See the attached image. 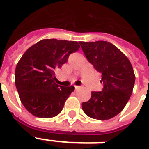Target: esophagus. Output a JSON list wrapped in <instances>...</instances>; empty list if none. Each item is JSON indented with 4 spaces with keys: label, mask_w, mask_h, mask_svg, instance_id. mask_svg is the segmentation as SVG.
<instances>
[{
    "label": "esophagus",
    "mask_w": 149,
    "mask_h": 149,
    "mask_svg": "<svg viewBox=\"0 0 149 149\" xmlns=\"http://www.w3.org/2000/svg\"><path fill=\"white\" fill-rule=\"evenodd\" d=\"M74 88H75L76 90H79V89H81V87H80V86H74Z\"/></svg>",
    "instance_id": "1"
}]
</instances>
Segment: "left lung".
Returning <instances> with one entry per match:
<instances>
[{"instance_id": "8db88e82", "label": "left lung", "mask_w": 149, "mask_h": 149, "mask_svg": "<svg viewBox=\"0 0 149 149\" xmlns=\"http://www.w3.org/2000/svg\"><path fill=\"white\" fill-rule=\"evenodd\" d=\"M87 60L101 74L102 92H92L91 98L82 103L87 116L108 120L123 110L131 96L135 74L128 58L114 45L105 41H79Z\"/></svg>"}]
</instances>
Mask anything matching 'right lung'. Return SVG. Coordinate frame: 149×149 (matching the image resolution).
<instances>
[{
  "instance_id": "obj_1",
  "label": "right lung",
  "mask_w": 149,
  "mask_h": 149,
  "mask_svg": "<svg viewBox=\"0 0 149 149\" xmlns=\"http://www.w3.org/2000/svg\"><path fill=\"white\" fill-rule=\"evenodd\" d=\"M79 48L74 41L44 39L24 52L15 68V82L21 102L33 116L52 118L62 111L74 87L57 85L55 72Z\"/></svg>"
}]
</instances>
